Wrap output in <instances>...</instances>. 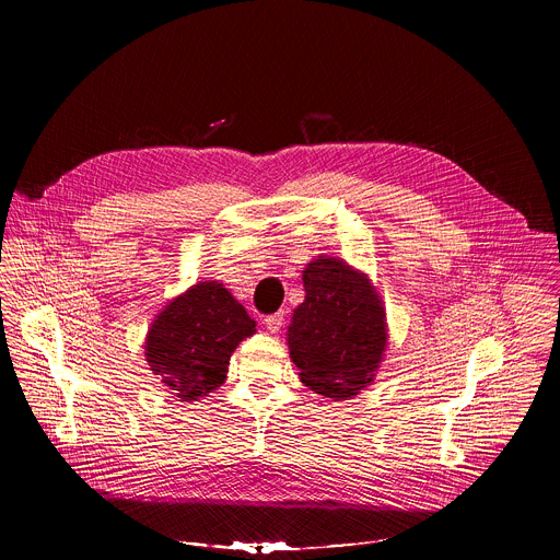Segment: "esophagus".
Returning <instances> with one entry per match:
<instances>
[{
	"label": "esophagus",
	"mask_w": 560,
	"mask_h": 560,
	"mask_svg": "<svg viewBox=\"0 0 560 560\" xmlns=\"http://www.w3.org/2000/svg\"><path fill=\"white\" fill-rule=\"evenodd\" d=\"M283 322H285V316H283V312H277V314H270V316H266V318H264V324H266L268 332H272V335H277V332L281 330Z\"/></svg>",
	"instance_id": "1"
}]
</instances>
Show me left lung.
<instances>
[{
  "label": "left lung",
  "instance_id": "left-lung-1",
  "mask_svg": "<svg viewBox=\"0 0 560 560\" xmlns=\"http://www.w3.org/2000/svg\"><path fill=\"white\" fill-rule=\"evenodd\" d=\"M305 299L288 326L290 359L314 394L348 401L374 383L387 348L385 305L370 277L318 255L303 270Z\"/></svg>",
  "mask_w": 560,
  "mask_h": 560
}]
</instances>
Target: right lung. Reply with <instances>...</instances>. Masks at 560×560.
<instances>
[{
  "label": "right lung",
  "mask_w": 560,
  "mask_h": 560,
  "mask_svg": "<svg viewBox=\"0 0 560 560\" xmlns=\"http://www.w3.org/2000/svg\"><path fill=\"white\" fill-rule=\"evenodd\" d=\"M257 332L246 307L219 281H197L156 312L145 335L148 368L179 401L214 392L236 346Z\"/></svg>",
  "instance_id": "add662e5"
}]
</instances>
